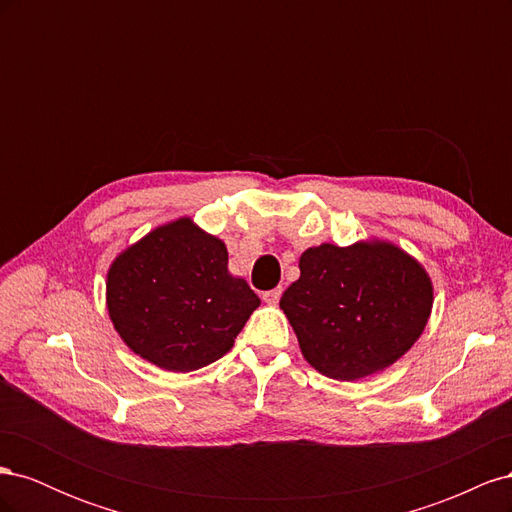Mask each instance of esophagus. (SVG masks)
I'll list each match as a JSON object with an SVG mask.
<instances>
[{"instance_id":"1","label":"esophagus","mask_w":512,"mask_h":512,"mask_svg":"<svg viewBox=\"0 0 512 512\" xmlns=\"http://www.w3.org/2000/svg\"><path fill=\"white\" fill-rule=\"evenodd\" d=\"M280 297H282V288H273V290L262 292V301L271 303V305H275L277 301H280Z\"/></svg>"}]
</instances>
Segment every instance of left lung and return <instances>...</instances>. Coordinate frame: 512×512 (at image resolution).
<instances>
[{
	"label": "left lung",
	"mask_w": 512,
	"mask_h": 512,
	"mask_svg": "<svg viewBox=\"0 0 512 512\" xmlns=\"http://www.w3.org/2000/svg\"><path fill=\"white\" fill-rule=\"evenodd\" d=\"M301 277L280 301L307 363L335 380L393 365L421 337L433 288L418 262L393 243L309 247Z\"/></svg>",
	"instance_id": "obj_1"
}]
</instances>
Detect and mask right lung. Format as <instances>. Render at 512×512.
<instances>
[{
    "instance_id": "add662e5",
    "label": "right lung",
    "mask_w": 512,
    "mask_h": 512,
    "mask_svg": "<svg viewBox=\"0 0 512 512\" xmlns=\"http://www.w3.org/2000/svg\"><path fill=\"white\" fill-rule=\"evenodd\" d=\"M106 303L130 350L168 371H194L222 359L260 299L228 273L226 245L181 218L115 258Z\"/></svg>"
}]
</instances>
